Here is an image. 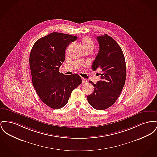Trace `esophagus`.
<instances>
[{
    "label": "esophagus",
    "mask_w": 157,
    "mask_h": 157,
    "mask_svg": "<svg viewBox=\"0 0 157 157\" xmlns=\"http://www.w3.org/2000/svg\"><path fill=\"white\" fill-rule=\"evenodd\" d=\"M82 83H86L88 82V81H87L86 79L82 78Z\"/></svg>",
    "instance_id": "esophagus-1"
}]
</instances>
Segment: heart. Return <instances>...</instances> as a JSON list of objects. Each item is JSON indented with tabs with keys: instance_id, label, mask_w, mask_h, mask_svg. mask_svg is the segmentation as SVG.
<instances>
[{
	"instance_id": "heart-1",
	"label": "heart",
	"mask_w": 157,
	"mask_h": 157,
	"mask_svg": "<svg viewBox=\"0 0 157 157\" xmlns=\"http://www.w3.org/2000/svg\"><path fill=\"white\" fill-rule=\"evenodd\" d=\"M82 42L83 44L84 48L85 47H94V44L92 40V39L89 37H84L82 38Z\"/></svg>"
}]
</instances>
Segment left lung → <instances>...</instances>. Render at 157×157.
Segmentation results:
<instances>
[{
    "mask_svg": "<svg viewBox=\"0 0 157 157\" xmlns=\"http://www.w3.org/2000/svg\"><path fill=\"white\" fill-rule=\"evenodd\" d=\"M100 50L93 62L92 68L101 70V79L94 87L92 94L87 96L89 104L96 110H104L115 103L124 85L126 67L123 51L117 42L107 34L97 37Z\"/></svg>",
    "mask_w": 157,
    "mask_h": 157,
    "instance_id": "1",
    "label": "left lung"
}]
</instances>
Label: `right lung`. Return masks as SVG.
I'll list each match as a JSON object with an SVG mask.
<instances>
[{
	"instance_id": "right-lung-1",
	"label": "right lung",
	"mask_w": 157,
	"mask_h": 157,
	"mask_svg": "<svg viewBox=\"0 0 157 157\" xmlns=\"http://www.w3.org/2000/svg\"><path fill=\"white\" fill-rule=\"evenodd\" d=\"M76 39V36L52 33L38 39L30 53L33 86L41 100L53 109L64 107L72 91L82 83L78 74L65 75L59 72L66 47Z\"/></svg>"
}]
</instances>
